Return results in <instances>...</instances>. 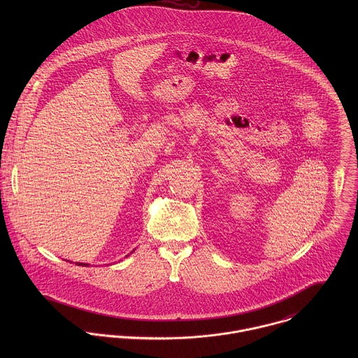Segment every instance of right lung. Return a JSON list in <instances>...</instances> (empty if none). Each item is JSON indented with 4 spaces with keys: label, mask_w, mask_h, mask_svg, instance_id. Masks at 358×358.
I'll return each instance as SVG.
<instances>
[{
    "label": "right lung",
    "mask_w": 358,
    "mask_h": 358,
    "mask_svg": "<svg viewBox=\"0 0 358 358\" xmlns=\"http://www.w3.org/2000/svg\"><path fill=\"white\" fill-rule=\"evenodd\" d=\"M78 264H80V266H87V264H83V263H78Z\"/></svg>",
    "instance_id": "right-lung-1"
}]
</instances>
